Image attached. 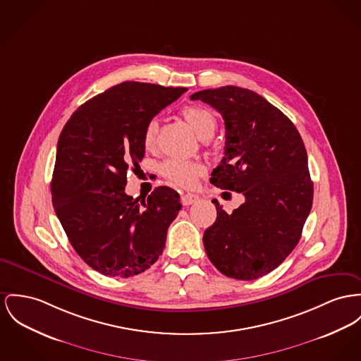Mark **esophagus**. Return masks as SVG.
<instances>
[{
  "label": "esophagus",
  "mask_w": 361,
  "mask_h": 361,
  "mask_svg": "<svg viewBox=\"0 0 361 361\" xmlns=\"http://www.w3.org/2000/svg\"><path fill=\"white\" fill-rule=\"evenodd\" d=\"M197 200H198V197L194 195V194H183V195L180 197V201H182V204H183L185 207L192 205Z\"/></svg>",
  "instance_id": "obj_1"
}]
</instances>
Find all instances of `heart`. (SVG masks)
Masks as SVG:
<instances>
[{
    "label": "heart",
    "instance_id": "b5f03b06",
    "mask_svg": "<svg viewBox=\"0 0 361 361\" xmlns=\"http://www.w3.org/2000/svg\"><path fill=\"white\" fill-rule=\"evenodd\" d=\"M183 118L192 126V130L197 133V135L202 140L211 138L216 128V116L215 114L201 105H189L182 111ZM159 123L156 119H152L146 124L144 130L145 147H152L156 140ZM163 176L169 180L171 185L180 188V189H192L198 178L205 172L204 166L195 161H185L178 159H169L164 161L160 167Z\"/></svg>",
    "mask_w": 361,
    "mask_h": 361
}]
</instances>
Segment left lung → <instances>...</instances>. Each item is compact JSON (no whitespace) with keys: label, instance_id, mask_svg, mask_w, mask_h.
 <instances>
[{"label":"left lung","instance_id":"left-lung-1","mask_svg":"<svg viewBox=\"0 0 361 361\" xmlns=\"http://www.w3.org/2000/svg\"><path fill=\"white\" fill-rule=\"evenodd\" d=\"M190 98L209 104L224 119V157L211 183L245 195L230 215L214 201L217 217L204 233L205 252L223 275L257 279L291 253L312 208L302 138L283 112L252 90L223 86Z\"/></svg>","mask_w":361,"mask_h":361}]
</instances>
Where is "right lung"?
<instances>
[{"label":"right lung","instance_id":"1","mask_svg":"<svg viewBox=\"0 0 361 361\" xmlns=\"http://www.w3.org/2000/svg\"><path fill=\"white\" fill-rule=\"evenodd\" d=\"M186 90L123 82L80 105L60 134L53 208L75 252L102 275L135 276L163 253L179 194L159 186L138 202L124 188L144 159L146 124Z\"/></svg>","mask_w":361,"mask_h":361}]
</instances>
